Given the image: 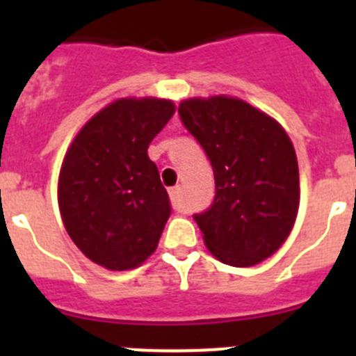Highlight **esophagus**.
<instances>
[{"label": "esophagus", "instance_id": "1", "mask_svg": "<svg viewBox=\"0 0 356 356\" xmlns=\"http://www.w3.org/2000/svg\"><path fill=\"white\" fill-rule=\"evenodd\" d=\"M169 197H171V205L175 210H184V188L180 185L169 188Z\"/></svg>", "mask_w": 356, "mask_h": 356}]
</instances>
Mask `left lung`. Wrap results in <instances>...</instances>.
Here are the masks:
<instances>
[{
    "label": "left lung",
    "instance_id": "obj_1",
    "mask_svg": "<svg viewBox=\"0 0 356 356\" xmlns=\"http://www.w3.org/2000/svg\"><path fill=\"white\" fill-rule=\"evenodd\" d=\"M178 114L213 169V203L194 216L207 248L228 266L262 262L287 241L300 207V171L289 135L237 97L185 99Z\"/></svg>",
    "mask_w": 356,
    "mask_h": 356
}]
</instances>
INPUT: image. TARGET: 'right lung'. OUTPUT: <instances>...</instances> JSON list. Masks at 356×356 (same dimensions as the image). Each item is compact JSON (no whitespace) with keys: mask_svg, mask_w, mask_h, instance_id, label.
Listing matches in <instances>:
<instances>
[{"mask_svg":"<svg viewBox=\"0 0 356 356\" xmlns=\"http://www.w3.org/2000/svg\"><path fill=\"white\" fill-rule=\"evenodd\" d=\"M172 114L169 99H118L85 122L64 156L62 221L81 253L110 271L140 266L171 216L147 147Z\"/></svg>","mask_w":356,"mask_h":356,"instance_id":"add662e5","label":"right lung"}]
</instances>
